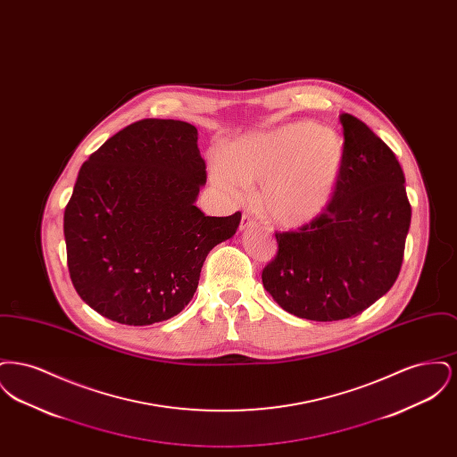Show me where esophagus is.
<instances>
[{
    "mask_svg": "<svg viewBox=\"0 0 457 457\" xmlns=\"http://www.w3.org/2000/svg\"><path fill=\"white\" fill-rule=\"evenodd\" d=\"M257 226V220L250 218L248 214H243L241 216V222H239V229L245 231V229H250V228H255Z\"/></svg>",
    "mask_w": 457,
    "mask_h": 457,
    "instance_id": "1",
    "label": "esophagus"
}]
</instances>
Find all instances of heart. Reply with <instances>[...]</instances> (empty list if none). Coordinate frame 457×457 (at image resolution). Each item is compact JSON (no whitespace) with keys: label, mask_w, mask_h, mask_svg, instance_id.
I'll use <instances>...</instances> for the list:
<instances>
[{"label":"heart","mask_w":457,"mask_h":457,"mask_svg":"<svg viewBox=\"0 0 457 457\" xmlns=\"http://www.w3.org/2000/svg\"><path fill=\"white\" fill-rule=\"evenodd\" d=\"M345 164V140L312 121L287 123L235 142L212 162L220 192L241 200L246 187L262 183V212L286 228L319 218L336 195Z\"/></svg>","instance_id":"1"}]
</instances>
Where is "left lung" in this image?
<instances>
[{
    "label": "left lung",
    "mask_w": 457,
    "mask_h": 457,
    "mask_svg": "<svg viewBox=\"0 0 457 457\" xmlns=\"http://www.w3.org/2000/svg\"><path fill=\"white\" fill-rule=\"evenodd\" d=\"M345 164L326 211L298 231H276L263 287L286 312L315 322L360 315L395 283L411 205L389 145L343 112Z\"/></svg>",
    "instance_id": "8db88e82"
}]
</instances>
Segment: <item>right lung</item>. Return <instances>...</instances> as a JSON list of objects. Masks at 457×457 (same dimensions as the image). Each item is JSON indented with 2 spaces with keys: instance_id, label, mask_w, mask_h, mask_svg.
I'll list each match as a JSON object with an SVG mask.
<instances>
[{
  "instance_id": "add662e5",
  "label": "right lung",
  "mask_w": 457,
  "mask_h": 457,
  "mask_svg": "<svg viewBox=\"0 0 457 457\" xmlns=\"http://www.w3.org/2000/svg\"><path fill=\"white\" fill-rule=\"evenodd\" d=\"M187 121L147 118L90 154L66 204L71 283L112 322L151 326L194 298L207 253L237 233L241 212L205 216L195 205L207 179Z\"/></svg>"
}]
</instances>
